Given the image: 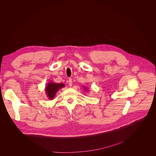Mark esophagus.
<instances>
[{
  "label": "esophagus",
  "instance_id": "34e87169",
  "mask_svg": "<svg viewBox=\"0 0 156 156\" xmlns=\"http://www.w3.org/2000/svg\"><path fill=\"white\" fill-rule=\"evenodd\" d=\"M68 84L69 87H71L73 85V82H72V79H69L68 80Z\"/></svg>",
  "mask_w": 156,
  "mask_h": 156
}]
</instances>
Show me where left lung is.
<instances>
[{"mask_svg": "<svg viewBox=\"0 0 156 156\" xmlns=\"http://www.w3.org/2000/svg\"><path fill=\"white\" fill-rule=\"evenodd\" d=\"M84 89H85V90L86 91H88V90H87V88H86V87H84Z\"/></svg>", "mask_w": 156, "mask_h": 156, "instance_id": "8db88e82", "label": "left lung"}]
</instances>
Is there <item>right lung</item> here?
<instances>
[{"mask_svg":"<svg viewBox=\"0 0 156 156\" xmlns=\"http://www.w3.org/2000/svg\"><path fill=\"white\" fill-rule=\"evenodd\" d=\"M65 85L64 83H56L50 81L48 83L47 85L45 88V91L48 98L52 100L56 95V93L57 91L60 90L61 88L65 87Z\"/></svg>","mask_w":156,"mask_h":156,"instance_id":"right-lung-1","label":"right lung"}]
</instances>
